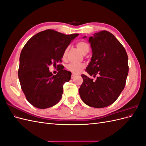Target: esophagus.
<instances>
[{
	"mask_svg": "<svg viewBox=\"0 0 146 146\" xmlns=\"http://www.w3.org/2000/svg\"><path fill=\"white\" fill-rule=\"evenodd\" d=\"M76 76H76V74H72V76H71V78H72V79H73V78H74L75 77H76Z\"/></svg>",
	"mask_w": 146,
	"mask_h": 146,
	"instance_id": "esophagus-1",
	"label": "esophagus"
}]
</instances>
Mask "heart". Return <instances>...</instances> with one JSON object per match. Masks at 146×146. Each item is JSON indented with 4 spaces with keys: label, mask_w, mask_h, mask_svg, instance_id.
<instances>
[{
    "label": "heart",
    "mask_w": 146,
    "mask_h": 146,
    "mask_svg": "<svg viewBox=\"0 0 146 146\" xmlns=\"http://www.w3.org/2000/svg\"><path fill=\"white\" fill-rule=\"evenodd\" d=\"M77 48L80 50L83 54H86L89 51V46L88 44L84 41H80L77 42L76 44ZM68 51V48H67L64 50L63 54V58H65ZM85 68V64L82 63H69L66 66V68L69 71L72 72L74 74H77L81 72V70Z\"/></svg>",
    "instance_id": "b5f03b06"
}]
</instances>
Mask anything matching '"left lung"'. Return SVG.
Returning <instances> with one entry per match:
<instances>
[{"label":"left lung","instance_id":"8db88e82","mask_svg":"<svg viewBox=\"0 0 146 146\" xmlns=\"http://www.w3.org/2000/svg\"><path fill=\"white\" fill-rule=\"evenodd\" d=\"M93 35L89 38L92 55L86 71L98 77L93 81L82 74L83 82L78 91L84 103L101 108L114 103L124 88L129 73L128 56L112 33L102 30Z\"/></svg>","mask_w":146,"mask_h":146}]
</instances>
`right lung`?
I'll return each instance as SVG.
<instances>
[{
	"label": "right lung",
	"mask_w": 146,
	"mask_h": 146,
	"mask_svg": "<svg viewBox=\"0 0 146 146\" xmlns=\"http://www.w3.org/2000/svg\"><path fill=\"white\" fill-rule=\"evenodd\" d=\"M78 36L48 29L34 35L25 44L20 55L18 77L26 99L35 107L50 108L60 100L63 85L70 80L71 72L58 64V72L54 76L48 66L61 62L64 50Z\"/></svg>",
	"instance_id": "1"
}]
</instances>
